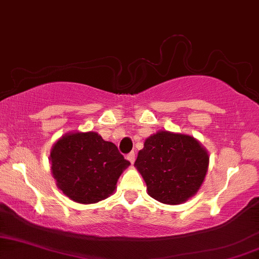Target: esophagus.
<instances>
[{"label":"esophagus","instance_id":"esophagus-1","mask_svg":"<svg viewBox=\"0 0 259 259\" xmlns=\"http://www.w3.org/2000/svg\"><path fill=\"white\" fill-rule=\"evenodd\" d=\"M127 160H128L131 164H134V161H136V154H134V152H131V153L127 155Z\"/></svg>","mask_w":259,"mask_h":259}]
</instances>
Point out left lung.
Returning a JSON list of instances; mask_svg holds the SVG:
<instances>
[{
	"mask_svg": "<svg viewBox=\"0 0 259 259\" xmlns=\"http://www.w3.org/2000/svg\"><path fill=\"white\" fill-rule=\"evenodd\" d=\"M210 155L196 138L158 131L146 138L134 166L146 183L147 193L167 205L196 196L206 177Z\"/></svg>",
	"mask_w": 259,
	"mask_h": 259,
	"instance_id": "1",
	"label": "left lung"
}]
</instances>
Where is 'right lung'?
Returning a JSON list of instances; mask_svg holds the SVG:
<instances>
[{"label": "right lung", "mask_w": 259, "mask_h": 259, "mask_svg": "<svg viewBox=\"0 0 259 259\" xmlns=\"http://www.w3.org/2000/svg\"><path fill=\"white\" fill-rule=\"evenodd\" d=\"M51 171L58 189L79 204H95L114 193L131 165L118 147L93 131L63 134L53 145Z\"/></svg>", "instance_id": "add662e5"}]
</instances>
